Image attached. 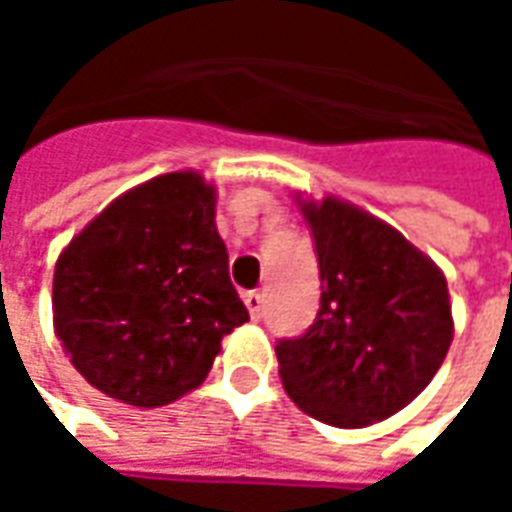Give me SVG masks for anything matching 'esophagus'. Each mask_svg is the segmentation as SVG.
I'll return each mask as SVG.
<instances>
[{
	"label": "esophagus",
	"mask_w": 512,
	"mask_h": 512,
	"mask_svg": "<svg viewBox=\"0 0 512 512\" xmlns=\"http://www.w3.org/2000/svg\"><path fill=\"white\" fill-rule=\"evenodd\" d=\"M244 304L246 310H249V315H252V321H260V318H263V296H260L257 290L244 293Z\"/></svg>",
	"instance_id": "obj_1"
}]
</instances>
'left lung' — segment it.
<instances>
[{
	"mask_svg": "<svg viewBox=\"0 0 512 512\" xmlns=\"http://www.w3.org/2000/svg\"><path fill=\"white\" fill-rule=\"evenodd\" d=\"M321 268V310L279 340V378L293 403L334 428L392 417L439 373L452 343L441 268L392 224L337 197L301 200Z\"/></svg>",
	"mask_w": 512,
	"mask_h": 512,
	"instance_id": "8db88e82",
	"label": "left lung"
}]
</instances>
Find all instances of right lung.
I'll list each match as a JSON object with an SVG mask.
<instances>
[{
    "label": "right lung",
    "instance_id": "1",
    "mask_svg": "<svg viewBox=\"0 0 512 512\" xmlns=\"http://www.w3.org/2000/svg\"><path fill=\"white\" fill-rule=\"evenodd\" d=\"M54 334L98 392L139 408L167 406L205 381L222 337L249 321L216 189L180 169L106 205L57 257Z\"/></svg>",
    "mask_w": 512,
    "mask_h": 512
}]
</instances>
